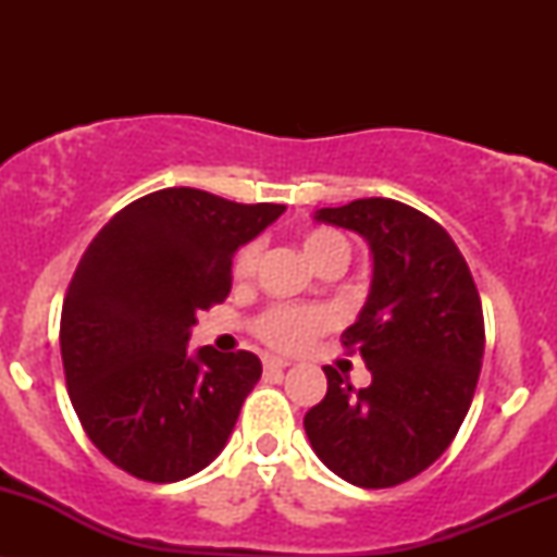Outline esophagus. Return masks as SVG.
<instances>
[{"label": "esophagus", "instance_id": "esophagus-1", "mask_svg": "<svg viewBox=\"0 0 557 557\" xmlns=\"http://www.w3.org/2000/svg\"><path fill=\"white\" fill-rule=\"evenodd\" d=\"M290 361L280 359V356H264V369H287Z\"/></svg>", "mask_w": 557, "mask_h": 557}]
</instances>
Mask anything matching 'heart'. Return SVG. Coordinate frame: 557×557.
Returning <instances> with one entry per match:
<instances>
[{"mask_svg": "<svg viewBox=\"0 0 557 557\" xmlns=\"http://www.w3.org/2000/svg\"><path fill=\"white\" fill-rule=\"evenodd\" d=\"M304 251L314 267L330 257L348 259V240L335 230L317 227L304 235ZM259 243H246L233 261L235 277H251L259 264ZM330 324V311L322 309V306H272L270 311H264L257 319V332L261 341L274 345V348L296 350L309 345L317 335H322Z\"/></svg>", "mask_w": 557, "mask_h": 557, "instance_id": "heart-1", "label": "heart"}]
</instances>
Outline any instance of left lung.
<instances>
[{
  "label": "left lung",
  "instance_id": "left-lung-1",
  "mask_svg": "<svg viewBox=\"0 0 557 557\" xmlns=\"http://www.w3.org/2000/svg\"><path fill=\"white\" fill-rule=\"evenodd\" d=\"M314 220L372 248L369 298L343 332L372 385L356 389L324 367L327 395L304 417L306 434L345 482L395 487L437 461L469 413L484 356L482 300L445 227L413 207L359 198Z\"/></svg>",
  "mask_w": 557,
  "mask_h": 557
}]
</instances>
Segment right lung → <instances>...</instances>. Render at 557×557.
Here are the masks:
<instances>
[{
    "instance_id": "1",
    "label": "right lung",
    "mask_w": 557,
    "mask_h": 557,
    "mask_svg": "<svg viewBox=\"0 0 557 557\" xmlns=\"http://www.w3.org/2000/svg\"><path fill=\"white\" fill-rule=\"evenodd\" d=\"M283 212L164 188L120 209L83 253L62 304V367L83 430L127 474L181 482L225 447L261 361L188 354L190 327L227 298L235 251Z\"/></svg>"
}]
</instances>
